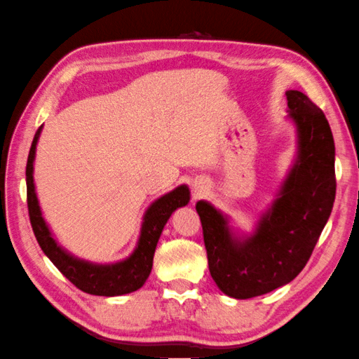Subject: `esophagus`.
Masks as SVG:
<instances>
[{"label": "esophagus", "instance_id": "obj_1", "mask_svg": "<svg viewBox=\"0 0 359 359\" xmlns=\"http://www.w3.org/2000/svg\"><path fill=\"white\" fill-rule=\"evenodd\" d=\"M194 191L196 192H202V191H205V181H202V180H198V181H194Z\"/></svg>", "mask_w": 359, "mask_h": 359}]
</instances>
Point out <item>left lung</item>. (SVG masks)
Segmentation results:
<instances>
[{
  "instance_id": "obj_1",
  "label": "left lung",
  "mask_w": 359,
  "mask_h": 359,
  "mask_svg": "<svg viewBox=\"0 0 359 359\" xmlns=\"http://www.w3.org/2000/svg\"><path fill=\"white\" fill-rule=\"evenodd\" d=\"M286 119L296 128V154L275 198L252 232L198 201L208 269L226 296L250 299L294 280L312 256L336 198V146L323 111L299 90H287Z\"/></svg>"
}]
</instances>
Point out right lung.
Segmentation results:
<instances>
[{
  "label": "right lung",
  "mask_w": 359,
  "mask_h": 359,
  "mask_svg": "<svg viewBox=\"0 0 359 359\" xmlns=\"http://www.w3.org/2000/svg\"><path fill=\"white\" fill-rule=\"evenodd\" d=\"M41 132H43V126L34 135L27 161L28 213H30L34 237H36L41 250L65 277L87 294L113 297L140 290L149 277L156 246L170 216L176 208L186 207L191 201L189 187L186 184L175 187L173 191L156 198L146 208L143 221H141L138 242L126 259L107 264L82 259V257L74 256L68 250H65L62 245H58L49 224L44 219L43 210L39 207L33 172Z\"/></svg>",
  "instance_id": "obj_1"
}]
</instances>
